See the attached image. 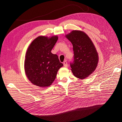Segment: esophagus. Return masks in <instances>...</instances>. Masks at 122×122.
Segmentation results:
<instances>
[{"instance_id": "34e87169", "label": "esophagus", "mask_w": 122, "mask_h": 122, "mask_svg": "<svg viewBox=\"0 0 122 122\" xmlns=\"http://www.w3.org/2000/svg\"><path fill=\"white\" fill-rule=\"evenodd\" d=\"M63 64H64V66H65V67H67L68 63H67V61H64L63 62Z\"/></svg>"}]
</instances>
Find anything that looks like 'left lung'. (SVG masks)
Returning <instances> with one entry per match:
<instances>
[{
    "instance_id": "obj_1",
    "label": "left lung",
    "mask_w": 122,
    "mask_h": 122,
    "mask_svg": "<svg viewBox=\"0 0 122 122\" xmlns=\"http://www.w3.org/2000/svg\"><path fill=\"white\" fill-rule=\"evenodd\" d=\"M73 45L74 61L70 63L73 75L84 79L93 73L98 62L96 49L88 36L83 31L73 30L66 36Z\"/></svg>"
}]
</instances>
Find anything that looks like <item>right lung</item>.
I'll list each match as a JSON object with an SVG mask.
<instances>
[{
	"mask_svg": "<svg viewBox=\"0 0 122 122\" xmlns=\"http://www.w3.org/2000/svg\"><path fill=\"white\" fill-rule=\"evenodd\" d=\"M57 36H39L30 44L26 53L25 74L29 80L40 87H48L53 83L58 70L63 64L56 54L51 53Z\"/></svg>",
	"mask_w": 122,
	"mask_h": 122,
	"instance_id": "obj_1",
	"label": "right lung"
}]
</instances>
